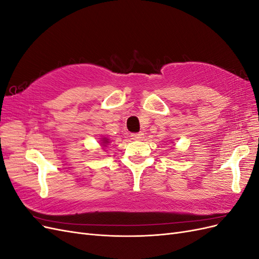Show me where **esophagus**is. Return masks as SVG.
<instances>
[{
    "mask_svg": "<svg viewBox=\"0 0 259 259\" xmlns=\"http://www.w3.org/2000/svg\"><path fill=\"white\" fill-rule=\"evenodd\" d=\"M131 137L134 140H142L145 137V134L144 133H137V134H132Z\"/></svg>",
    "mask_w": 259,
    "mask_h": 259,
    "instance_id": "obj_1",
    "label": "esophagus"
}]
</instances>
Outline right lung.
I'll return each instance as SVG.
<instances>
[{
	"label": "right lung",
	"instance_id": "right-lung-1",
	"mask_svg": "<svg viewBox=\"0 0 259 259\" xmlns=\"http://www.w3.org/2000/svg\"><path fill=\"white\" fill-rule=\"evenodd\" d=\"M99 144H100L101 147L105 148V147H107V145L110 144V140H109L107 137H103V138H100Z\"/></svg>",
	"mask_w": 259,
	"mask_h": 259
}]
</instances>
